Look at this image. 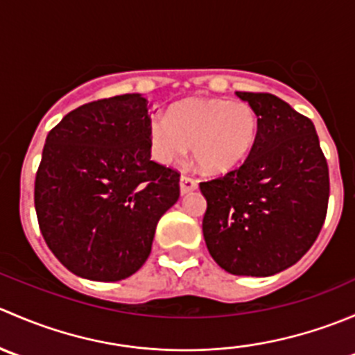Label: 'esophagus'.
Returning a JSON list of instances; mask_svg holds the SVG:
<instances>
[{
    "label": "esophagus",
    "mask_w": 355,
    "mask_h": 355,
    "mask_svg": "<svg viewBox=\"0 0 355 355\" xmlns=\"http://www.w3.org/2000/svg\"><path fill=\"white\" fill-rule=\"evenodd\" d=\"M198 180L192 177H187V175H182L180 177V192L182 194H189V192L196 191L198 189Z\"/></svg>",
    "instance_id": "esophagus-1"
}]
</instances>
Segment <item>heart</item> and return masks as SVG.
I'll return each mask as SVG.
<instances>
[{
    "label": "heart",
    "mask_w": 355,
    "mask_h": 355,
    "mask_svg": "<svg viewBox=\"0 0 355 355\" xmlns=\"http://www.w3.org/2000/svg\"><path fill=\"white\" fill-rule=\"evenodd\" d=\"M257 114L245 101L192 98L149 120V146L157 163H180L191 146L196 164L206 173L234 170L252 151Z\"/></svg>",
    "instance_id": "heart-1"
}]
</instances>
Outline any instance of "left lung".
<instances>
[{"instance_id": "1", "label": "left lung", "mask_w": 355, "mask_h": 355, "mask_svg": "<svg viewBox=\"0 0 355 355\" xmlns=\"http://www.w3.org/2000/svg\"><path fill=\"white\" fill-rule=\"evenodd\" d=\"M257 114L244 163L200 182L202 234L232 275L270 277L295 264L320 235L330 198L328 163L313 121L268 92H237Z\"/></svg>"}]
</instances>
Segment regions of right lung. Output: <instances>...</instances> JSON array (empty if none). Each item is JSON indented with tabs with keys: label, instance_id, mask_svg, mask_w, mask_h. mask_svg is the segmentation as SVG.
<instances>
[{
	"label": "right lung",
	"instance_id": "add662e5",
	"mask_svg": "<svg viewBox=\"0 0 355 355\" xmlns=\"http://www.w3.org/2000/svg\"><path fill=\"white\" fill-rule=\"evenodd\" d=\"M149 120L148 99L114 96L70 111L46 137L35 214L51 252L78 277L134 275L180 198V173L151 159Z\"/></svg>",
	"mask_w": 355,
	"mask_h": 355
}]
</instances>
